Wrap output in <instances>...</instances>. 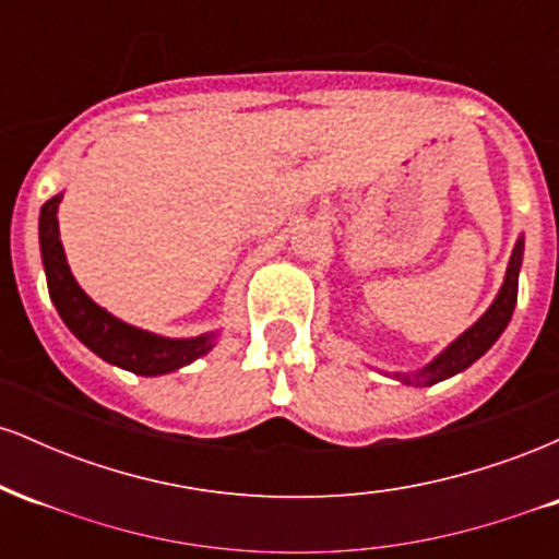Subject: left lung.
Masks as SVG:
<instances>
[{
    "mask_svg": "<svg viewBox=\"0 0 559 559\" xmlns=\"http://www.w3.org/2000/svg\"><path fill=\"white\" fill-rule=\"evenodd\" d=\"M523 249H525V239L521 236V239L515 241V249H512L510 262H507L502 288H499V294L493 297L489 310H486L484 316L471 325V329L460 333V336L454 338L444 352H439V355H436L428 365H423L420 370H413V373H391V376H394L396 381L407 383V386H433V383L447 381V378L463 373V370L471 368L478 357H484L493 346V342L502 336L507 323H510L512 318V310H515L518 275H521V265H523Z\"/></svg>",
    "mask_w": 559,
    "mask_h": 559,
    "instance_id": "obj_1",
    "label": "left lung"
}]
</instances>
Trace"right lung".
<instances>
[{
    "label": "right lung",
    "mask_w": 559,
    "mask_h": 559,
    "mask_svg": "<svg viewBox=\"0 0 559 559\" xmlns=\"http://www.w3.org/2000/svg\"><path fill=\"white\" fill-rule=\"evenodd\" d=\"M60 202L62 194H55L44 202L41 215H38V243H41L49 297L70 333L83 346H88L96 357L136 376L173 373V370H181L207 355L217 342L215 331L199 333L191 338L159 336V333L136 329V325L115 318L83 292L75 275L70 273L66 249L60 241V223H57Z\"/></svg>",
    "instance_id": "1"
}]
</instances>
